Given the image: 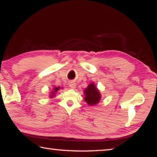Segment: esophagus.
Instances as JSON below:
<instances>
[{
    "mask_svg": "<svg viewBox=\"0 0 157 157\" xmlns=\"http://www.w3.org/2000/svg\"><path fill=\"white\" fill-rule=\"evenodd\" d=\"M69 85H70V86H71V88H72V89H74L76 86L75 83H74V82H71Z\"/></svg>",
    "mask_w": 157,
    "mask_h": 157,
    "instance_id": "obj_1",
    "label": "esophagus"
}]
</instances>
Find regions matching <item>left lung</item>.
<instances>
[{"label": "left lung", "instance_id": "left-lung-1", "mask_svg": "<svg viewBox=\"0 0 157 157\" xmlns=\"http://www.w3.org/2000/svg\"><path fill=\"white\" fill-rule=\"evenodd\" d=\"M84 94L85 97V101L90 105V106H94V105L97 104L101 99V94H100L99 91L96 87L94 83H91L88 85L85 90Z\"/></svg>", "mask_w": 157, "mask_h": 157}]
</instances>
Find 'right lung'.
Instances as JSON below:
<instances>
[{
	"label": "right lung",
	"mask_w": 157,
	"mask_h": 157,
	"mask_svg": "<svg viewBox=\"0 0 157 157\" xmlns=\"http://www.w3.org/2000/svg\"><path fill=\"white\" fill-rule=\"evenodd\" d=\"M60 87H59V86H58V87H56V86H54V87L53 88V91L52 92H51V95H50V97H51V98H53V97H55V94H56V93L57 92V91L58 90H60Z\"/></svg>",
	"instance_id": "1"
}]
</instances>
